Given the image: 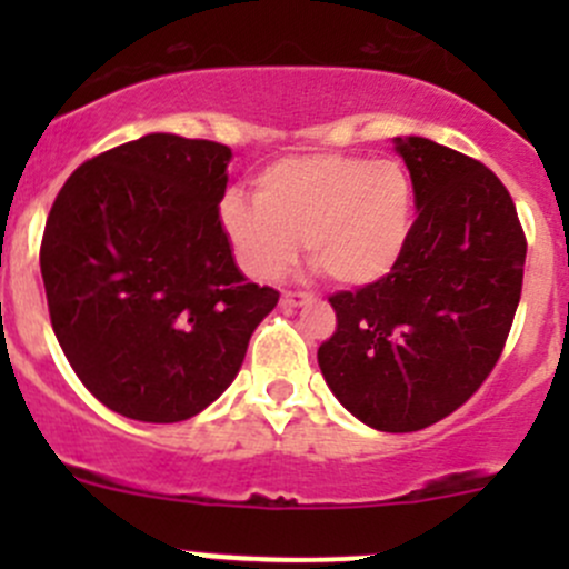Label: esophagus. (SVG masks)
Wrapping results in <instances>:
<instances>
[{
	"label": "esophagus",
	"instance_id": "34e87169",
	"mask_svg": "<svg viewBox=\"0 0 569 569\" xmlns=\"http://www.w3.org/2000/svg\"><path fill=\"white\" fill-rule=\"evenodd\" d=\"M308 300H311V297L302 295V291H286V295L280 297L283 308H300V306H306Z\"/></svg>",
	"mask_w": 569,
	"mask_h": 569
}]
</instances>
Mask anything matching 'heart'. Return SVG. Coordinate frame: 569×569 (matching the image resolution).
<instances>
[{"label": "heart", "mask_w": 569, "mask_h": 569, "mask_svg": "<svg viewBox=\"0 0 569 569\" xmlns=\"http://www.w3.org/2000/svg\"><path fill=\"white\" fill-rule=\"evenodd\" d=\"M220 220L250 278H280L295 263L302 239L308 258L327 278L371 286L405 258L416 192L393 159L311 153L269 164L256 178V203L228 194Z\"/></svg>", "instance_id": "b5f03b06"}]
</instances>
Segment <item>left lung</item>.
I'll use <instances>...</instances> for the list:
<instances>
[{
	"mask_svg": "<svg viewBox=\"0 0 569 569\" xmlns=\"http://www.w3.org/2000/svg\"><path fill=\"white\" fill-rule=\"evenodd\" d=\"M418 220L380 283L330 297L319 347L332 396L366 427L418 432L465 405L496 366L520 302L526 237L507 187L427 137H393Z\"/></svg>",
	"mask_w": 569,
	"mask_h": 569,
	"instance_id": "obj_1",
	"label": "left lung"
}]
</instances>
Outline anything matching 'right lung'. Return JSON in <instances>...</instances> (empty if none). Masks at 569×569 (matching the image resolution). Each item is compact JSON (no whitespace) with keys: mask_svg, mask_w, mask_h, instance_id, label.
<instances>
[{"mask_svg":"<svg viewBox=\"0 0 569 569\" xmlns=\"http://www.w3.org/2000/svg\"><path fill=\"white\" fill-rule=\"evenodd\" d=\"M231 148L153 134L77 168L40 244L51 327L82 386L126 418L176 423L237 380L280 295L222 231Z\"/></svg>","mask_w":569,"mask_h":569,"instance_id":"obj_1","label":"right lung"}]
</instances>
